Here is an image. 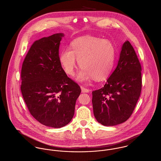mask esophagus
<instances>
[{"instance_id":"1","label":"esophagus","mask_w":161,"mask_h":161,"mask_svg":"<svg viewBox=\"0 0 161 161\" xmlns=\"http://www.w3.org/2000/svg\"><path fill=\"white\" fill-rule=\"evenodd\" d=\"M80 88H81L82 92H83V93H88V92H89V91H90L88 89H86V88H85V87H83V86H81Z\"/></svg>"}]
</instances>
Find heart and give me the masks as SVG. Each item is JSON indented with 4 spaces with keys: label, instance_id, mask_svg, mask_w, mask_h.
I'll return each instance as SVG.
<instances>
[{
    "label": "heart",
    "instance_id": "1",
    "mask_svg": "<svg viewBox=\"0 0 161 161\" xmlns=\"http://www.w3.org/2000/svg\"><path fill=\"white\" fill-rule=\"evenodd\" d=\"M115 59V46L108 40L92 36H83L74 39L70 49H65L59 54V63L64 72L74 76L77 62L82 68L77 79L88 81L92 77L103 80L110 74Z\"/></svg>",
    "mask_w": 161,
    "mask_h": 161
}]
</instances>
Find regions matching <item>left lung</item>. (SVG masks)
I'll return each instance as SVG.
<instances>
[{
    "instance_id": "1",
    "label": "left lung",
    "mask_w": 161,
    "mask_h": 161,
    "mask_svg": "<svg viewBox=\"0 0 161 161\" xmlns=\"http://www.w3.org/2000/svg\"><path fill=\"white\" fill-rule=\"evenodd\" d=\"M141 87V64L133 47L126 41L116 68L106 84L92 92L93 115L97 121L107 126L126 121L136 107Z\"/></svg>"
}]
</instances>
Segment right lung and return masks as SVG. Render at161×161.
<instances>
[{
    "label": "right lung",
    "instance_id": "add662e5",
    "mask_svg": "<svg viewBox=\"0 0 161 161\" xmlns=\"http://www.w3.org/2000/svg\"><path fill=\"white\" fill-rule=\"evenodd\" d=\"M63 33L35 41L23 61L21 91L29 112L42 125L61 128L74 114L81 89L68 77L59 63Z\"/></svg>",
    "mask_w": 161,
    "mask_h": 161
}]
</instances>
